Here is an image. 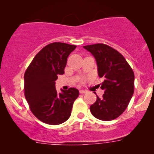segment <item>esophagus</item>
<instances>
[{
	"label": "esophagus",
	"instance_id": "obj_1",
	"mask_svg": "<svg viewBox=\"0 0 154 154\" xmlns=\"http://www.w3.org/2000/svg\"><path fill=\"white\" fill-rule=\"evenodd\" d=\"M87 93V91H83V90H80V91H79V93H80V94H84V93Z\"/></svg>",
	"mask_w": 154,
	"mask_h": 154
}]
</instances>
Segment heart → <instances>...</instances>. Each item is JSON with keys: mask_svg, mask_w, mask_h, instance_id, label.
<instances>
[{"mask_svg": "<svg viewBox=\"0 0 154 154\" xmlns=\"http://www.w3.org/2000/svg\"><path fill=\"white\" fill-rule=\"evenodd\" d=\"M85 80H86L85 78H80V79H79V82L84 83L85 82Z\"/></svg>", "mask_w": 154, "mask_h": 154, "instance_id": "1", "label": "heart"}]
</instances>
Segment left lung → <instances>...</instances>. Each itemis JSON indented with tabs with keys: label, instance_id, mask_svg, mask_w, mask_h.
Masks as SVG:
<instances>
[{
	"label": "left lung",
	"instance_id": "obj_1",
	"mask_svg": "<svg viewBox=\"0 0 154 154\" xmlns=\"http://www.w3.org/2000/svg\"><path fill=\"white\" fill-rule=\"evenodd\" d=\"M83 48L94 56L98 76L104 78L100 86L104 91L103 98L96 95L91 112L103 121L115 119L125 111L133 95L134 72L122 55L109 45L97 43Z\"/></svg>",
	"mask_w": 154,
	"mask_h": 154
}]
</instances>
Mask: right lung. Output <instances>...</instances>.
Here are the masks:
<instances>
[{
  "label": "right lung",
  "instance_id": "right-lung-1",
  "mask_svg": "<svg viewBox=\"0 0 154 154\" xmlns=\"http://www.w3.org/2000/svg\"><path fill=\"white\" fill-rule=\"evenodd\" d=\"M76 45L64 43L47 45L35 56L24 73V96L32 113L45 124L57 125L69 118L79 95L74 88L58 93L55 81L64 74L69 55Z\"/></svg>",
  "mask_w": 154,
  "mask_h": 154
}]
</instances>
